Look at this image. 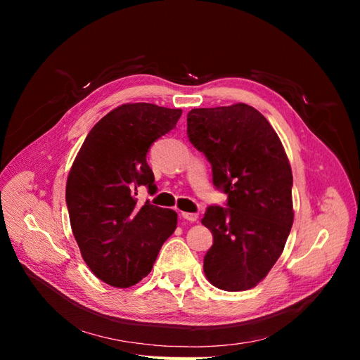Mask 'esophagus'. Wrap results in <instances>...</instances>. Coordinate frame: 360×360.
Wrapping results in <instances>:
<instances>
[{
  "instance_id": "34e87169",
  "label": "esophagus",
  "mask_w": 360,
  "mask_h": 360,
  "mask_svg": "<svg viewBox=\"0 0 360 360\" xmlns=\"http://www.w3.org/2000/svg\"><path fill=\"white\" fill-rule=\"evenodd\" d=\"M181 217L183 219H186L189 222H197L198 221V214L197 213H181Z\"/></svg>"
}]
</instances>
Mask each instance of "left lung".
Masks as SVG:
<instances>
[{
    "mask_svg": "<svg viewBox=\"0 0 360 360\" xmlns=\"http://www.w3.org/2000/svg\"><path fill=\"white\" fill-rule=\"evenodd\" d=\"M188 138L228 195L225 209L210 205L201 221L213 234L204 274L225 291L252 288L281 257L294 219L285 150L266 117L246 103L189 111Z\"/></svg>",
    "mask_w": 360,
    "mask_h": 360,
    "instance_id": "obj_1",
    "label": "left lung"
}]
</instances>
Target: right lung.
Returning <instances> with one entry per match:
<instances>
[{
	"mask_svg": "<svg viewBox=\"0 0 360 360\" xmlns=\"http://www.w3.org/2000/svg\"><path fill=\"white\" fill-rule=\"evenodd\" d=\"M181 110L126 103L86 135L66 184L75 240L86 266L117 288L132 287L153 269L162 245L176 231L177 213L139 205V186L156 192L147 151L176 127Z\"/></svg>",
	"mask_w": 360,
	"mask_h": 360,
	"instance_id": "add662e5",
	"label": "right lung"
}]
</instances>
